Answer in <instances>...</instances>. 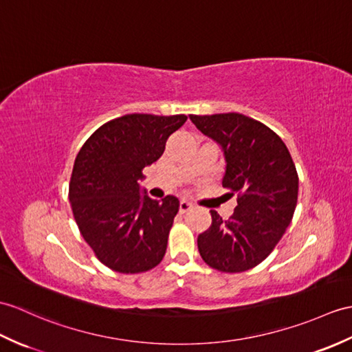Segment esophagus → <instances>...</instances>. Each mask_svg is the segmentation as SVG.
<instances>
[{
	"label": "esophagus",
	"mask_w": 352,
	"mask_h": 352,
	"mask_svg": "<svg viewBox=\"0 0 352 352\" xmlns=\"http://www.w3.org/2000/svg\"><path fill=\"white\" fill-rule=\"evenodd\" d=\"M192 208V204L186 199L179 201V213H187Z\"/></svg>",
	"instance_id": "34e87169"
}]
</instances>
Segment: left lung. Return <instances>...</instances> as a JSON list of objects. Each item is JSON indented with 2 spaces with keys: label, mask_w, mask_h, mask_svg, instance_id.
<instances>
[{
  "label": "left lung",
  "mask_w": 352,
  "mask_h": 352,
  "mask_svg": "<svg viewBox=\"0 0 352 352\" xmlns=\"http://www.w3.org/2000/svg\"><path fill=\"white\" fill-rule=\"evenodd\" d=\"M196 129L222 146V184L236 193L234 214L211 210L198 249L211 268L241 273L256 267L280 241L296 211L298 175L291 154L272 129L243 113L190 116Z\"/></svg>",
  "instance_id": "obj_1"
}]
</instances>
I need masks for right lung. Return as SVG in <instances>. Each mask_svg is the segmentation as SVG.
<instances>
[{
  "label": "right lung",
  "instance_id": "obj_1",
  "mask_svg": "<svg viewBox=\"0 0 352 352\" xmlns=\"http://www.w3.org/2000/svg\"><path fill=\"white\" fill-rule=\"evenodd\" d=\"M186 120L129 113L104 122L78 153L69 184L73 216L97 259L113 272H148L165 256L179 201L142 196L139 179Z\"/></svg>",
  "mask_w": 352,
  "mask_h": 352
}]
</instances>
